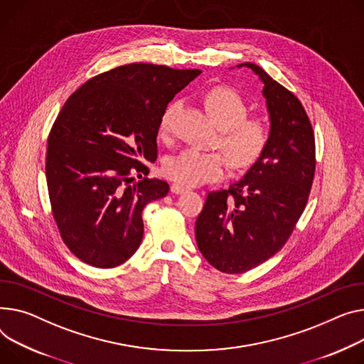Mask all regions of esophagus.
Returning a JSON list of instances; mask_svg holds the SVG:
<instances>
[{
  "label": "esophagus",
  "mask_w": 364,
  "mask_h": 364,
  "mask_svg": "<svg viewBox=\"0 0 364 364\" xmlns=\"http://www.w3.org/2000/svg\"><path fill=\"white\" fill-rule=\"evenodd\" d=\"M188 188L181 186V184H173L171 186V191L174 193V195H181V193H186Z\"/></svg>",
  "instance_id": "1"
}]
</instances>
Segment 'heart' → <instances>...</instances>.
<instances>
[{
    "mask_svg": "<svg viewBox=\"0 0 364 364\" xmlns=\"http://www.w3.org/2000/svg\"><path fill=\"white\" fill-rule=\"evenodd\" d=\"M206 108L223 129L221 146L237 168H246L256 162L269 139L268 126L260 118H247L246 102L230 87L212 89L205 100ZM176 107H169L161 118V133L169 129ZM228 171V159L221 152H205L195 148L184 149L168 158L164 173L181 186H200L223 178Z\"/></svg>",
    "mask_w": 364,
    "mask_h": 364,
    "instance_id": "heart-1",
    "label": "heart"
}]
</instances>
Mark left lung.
<instances>
[{
    "mask_svg": "<svg viewBox=\"0 0 364 364\" xmlns=\"http://www.w3.org/2000/svg\"><path fill=\"white\" fill-rule=\"evenodd\" d=\"M235 67L252 70L262 83L269 139L243 177L227 190L209 193L196 220L200 253L225 274L250 271L285 245L314 176V136L301 102L262 67Z\"/></svg>",
    "mask_w": 364,
    "mask_h": 364,
    "instance_id": "1",
    "label": "left lung"
}]
</instances>
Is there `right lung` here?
I'll list each match as a JSON object with an SVG mask.
<instances>
[{
	"label": "right lung",
	"instance_id": "add662e5",
	"mask_svg": "<svg viewBox=\"0 0 364 364\" xmlns=\"http://www.w3.org/2000/svg\"><path fill=\"white\" fill-rule=\"evenodd\" d=\"M200 73L133 63L95 76L64 104L48 137L46 183L64 243L85 263L115 268L139 249L141 210L169 186L132 184V174L156 161L166 105Z\"/></svg>",
	"mask_w": 364,
	"mask_h": 364
}]
</instances>
